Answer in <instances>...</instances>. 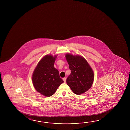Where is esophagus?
I'll return each mask as SVG.
<instances>
[{
	"instance_id": "1",
	"label": "esophagus",
	"mask_w": 130,
	"mask_h": 130,
	"mask_svg": "<svg viewBox=\"0 0 130 130\" xmlns=\"http://www.w3.org/2000/svg\"><path fill=\"white\" fill-rule=\"evenodd\" d=\"M62 79H63V81H64V83H66V77H63V78H62Z\"/></svg>"
}]
</instances>
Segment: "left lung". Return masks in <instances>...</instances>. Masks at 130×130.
Returning a JSON list of instances; mask_svg holds the SVG:
<instances>
[{
	"label": "left lung",
	"instance_id": "left-lung-1",
	"mask_svg": "<svg viewBox=\"0 0 130 130\" xmlns=\"http://www.w3.org/2000/svg\"><path fill=\"white\" fill-rule=\"evenodd\" d=\"M65 57L71 71L67 79V83L75 94L81 95L92 87L94 77L93 71L82 56L67 53Z\"/></svg>",
	"mask_w": 130,
	"mask_h": 130
}]
</instances>
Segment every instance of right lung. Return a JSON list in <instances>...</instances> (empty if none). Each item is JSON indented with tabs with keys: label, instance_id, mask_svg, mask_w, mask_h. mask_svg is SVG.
Returning a JSON list of instances; mask_svg holds the SVG:
<instances>
[{
	"label": "right lung",
	"instance_id": "1",
	"mask_svg": "<svg viewBox=\"0 0 130 130\" xmlns=\"http://www.w3.org/2000/svg\"><path fill=\"white\" fill-rule=\"evenodd\" d=\"M57 55H47L38 62L32 75V81L37 91L45 96L55 93L64 82L60 78L59 72L54 67Z\"/></svg>",
	"mask_w": 130,
	"mask_h": 130
}]
</instances>
